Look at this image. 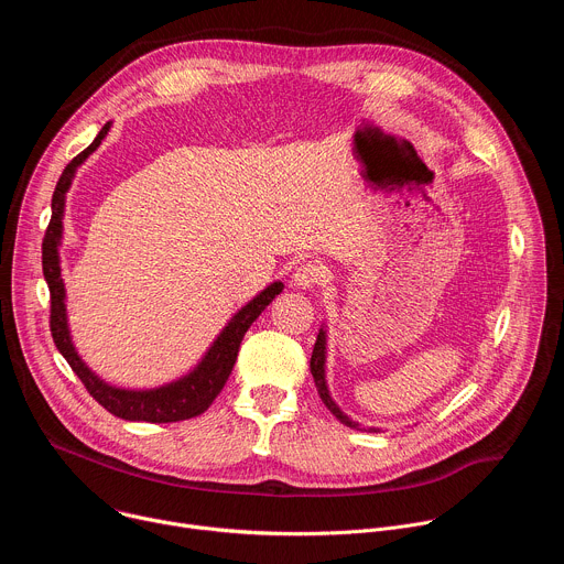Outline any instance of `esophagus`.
I'll return each mask as SVG.
<instances>
[{
  "mask_svg": "<svg viewBox=\"0 0 564 564\" xmlns=\"http://www.w3.org/2000/svg\"><path fill=\"white\" fill-rule=\"evenodd\" d=\"M324 279H326V265H321L318 261H305L292 274V283L303 290L318 285Z\"/></svg>",
  "mask_w": 564,
  "mask_h": 564,
  "instance_id": "34e87169",
  "label": "esophagus"
}]
</instances>
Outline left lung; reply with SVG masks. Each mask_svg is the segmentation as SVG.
Masks as SVG:
<instances>
[{
  "label": "left lung",
  "mask_w": 564,
  "mask_h": 564,
  "mask_svg": "<svg viewBox=\"0 0 564 564\" xmlns=\"http://www.w3.org/2000/svg\"><path fill=\"white\" fill-rule=\"evenodd\" d=\"M310 370H312V377H314V383H316L318 397H321V401H324V404H326V409H328V411H330V413H333L341 424H346V426H350V429L361 431L357 422H352L346 413H341V411H339V406H337L335 401H333L330 390H328V386H326V333H324V328H321V330H318V335H316V344H314L312 359H310Z\"/></svg>",
  "instance_id": "8db88e82"
}]
</instances>
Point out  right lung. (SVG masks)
<instances>
[{"label": "right lung", "mask_w": 564, "mask_h": 564, "mask_svg": "<svg viewBox=\"0 0 564 564\" xmlns=\"http://www.w3.org/2000/svg\"><path fill=\"white\" fill-rule=\"evenodd\" d=\"M111 122H107L96 140L83 151L77 153L70 163L64 167L55 192L51 200V223L44 234L42 243V268L44 279L48 283L51 292V335L62 352V357L68 361L70 370L85 383L89 394L98 401L102 409H107L111 415L129 422H149V424H167V422H183L192 420L200 413H205L212 401L223 390L227 377L231 375V368L236 364V355L243 341L248 328L254 324L257 316L272 303L276 294H281L283 283L268 285L257 299H252L246 307H240L225 330L218 335L214 346L207 350L203 361L183 379L172 381L167 386H160L153 390H124L105 383L98 375H94L85 361L77 357L68 328H66V307H64V283L59 276V259H57V246L62 238V216H64V194L70 187L75 170L85 163L89 153H94L102 138L107 135Z\"/></svg>", "instance_id": "obj_1"}]
</instances>
